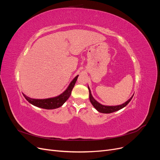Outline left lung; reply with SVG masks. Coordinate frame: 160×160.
Here are the masks:
<instances>
[{
	"mask_svg": "<svg viewBox=\"0 0 160 160\" xmlns=\"http://www.w3.org/2000/svg\"><path fill=\"white\" fill-rule=\"evenodd\" d=\"M88 89H89V100L91 101V104L93 105V107L98 110L99 112L100 113H113V112H115V111H117L121 109H122L123 108H125V106H126L129 102L130 101L132 100V98L133 95L132 96V98H131L130 99H129L126 102H125L124 103L122 104V105H115V106H108V105H102L99 103L98 101H97L91 95V90L89 88L88 86Z\"/></svg>",
	"mask_w": 160,
	"mask_h": 160,
	"instance_id": "8db88e82",
	"label": "left lung"
}]
</instances>
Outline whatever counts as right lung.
<instances>
[{
  "label": "right lung",
  "instance_id": "add662e5",
  "mask_svg": "<svg viewBox=\"0 0 160 160\" xmlns=\"http://www.w3.org/2000/svg\"><path fill=\"white\" fill-rule=\"evenodd\" d=\"M79 75H77L75 78L71 81L68 88L67 89L57 97H54V98H48V99H32L31 98H28L25 94H23V96L25 97V98L31 104L36 106V107L45 109H53L56 108H59L61 106L64 104L65 101L69 99L71 94V91L72 88H74V85L76 83L77 79L78 78Z\"/></svg>",
  "mask_w": 160,
  "mask_h": 160
}]
</instances>
